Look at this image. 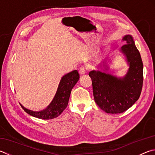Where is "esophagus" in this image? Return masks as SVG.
Here are the masks:
<instances>
[{"mask_svg":"<svg viewBox=\"0 0 155 155\" xmlns=\"http://www.w3.org/2000/svg\"><path fill=\"white\" fill-rule=\"evenodd\" d=\"M78 72H79V74L81 75H84L86 72V69H85V67L82 66V67H81L80 69H79V71H78Z\"/></svg>","mask_w":155,"mask_h":155,"instance_id":"1","label":"esophagus"}]
</instances>
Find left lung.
<instances>
[{
    "mask_svg": "<svg viewBox=\"0 0 155 155\" xmlns=\"http://www.w3.org/2000/svg\"><path fill=\"white\" fill-rule=\"evenodd\" d=\"M123 41L125 45L121 47L120 53L125 57L129 68L123 77L105 72L109 69L107 61L111 62L110 59L98 64V68L102 70H94L89 73L95 103L102 110L110 114L126 111L139 99L142 89L143 64L140 53L131 35H125Z\"/></svg>",
    "mask_w": 155,
    "mask_h": 155,
    "instance_id": "8db88e82",
    "label": "left lung"
}]
</instances>
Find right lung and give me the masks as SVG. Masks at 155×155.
<instances>
[{"label":"right lung","mask_w":155,"mask_h":155,"mask_svg":"<svg viewBox=\"0 0 155 155\" xmlns=\"http://www.w3.org/2000/svg\"><path fill=\"white\" fill-rule=\"evenodd\" d=\"M79 80V74L77 70H73L61 77L59 83L57 91L49 104L46 108L41 111H34L25 108L22 104L26 112L32 117L41 119H52L58 117L61 114L68 106L70 93L76 83Z\"/></svg>","instance_id":"1"}]
</instances>
